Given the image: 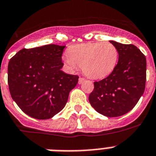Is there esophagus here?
Wrapping results in <instances>:
<instances>
[{
    "label": "esophagus",
    "mask_w": 156,
    "mask_h": 156,
    "mask_svg": "<svg viewBox=\"0 0 156 156\" xmlns=\"http://www.w3.org/2000/svg\"><path fill=\"white\" fill-rule=\"evenodd\" d=\"M86 81V79L83 78H79V79H78V84H82L83 82Z\"/></svg>",
    "instance_id": "1"
}]
</instances>
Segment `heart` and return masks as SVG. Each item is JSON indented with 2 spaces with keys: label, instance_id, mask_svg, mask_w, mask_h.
Segmentation results:
<instances>
[{
  "label": "heart",
  "instance_id": "heart-1",
  "mask_svg": "<svg viewBox=\"0 0 156 156\" xmlns=\"http://www.w3.org/2000/svg\"><path fill=\"white\" fill-rule=\"evenodd\" d=\"M64 62L70 69L82 66V71L93 79L109 75L118 61L117 48L109 42H90L75 44L68 48Z\"/></svg>",
  "mask_w": 156,
  "mask_h": 156
}]
</instances>
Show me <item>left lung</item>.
Returning <instances> with one entry per match:
<instances>
[{
    "label": "left lung",
    "mask_w": 156,
    "mask_h": 156,
    "mask_svg": "<svg viewBox=\"0 0 156 156\" xmlns=\"http://www.w3.org/2000/svg\"><path fill=\"white\" fill-rule=\"evenodd\" d=\"M109 42L117 48L118 62L107 78L94 82L89 101L98 112L116 117L132 110L144 92L147 62L136 46Z\"/></svg>",
    "instance_id": "left-lung-1"
}]
</instances>
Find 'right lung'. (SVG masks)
I'll return each mask as SVG.
<instances>
[{
  "instance_id": "1",
  "label": "right lung",
  "mask_w": 156,
  "mask_h": 156,
  "mask_svg": "<svg viewBox=\"0 0 156 156\" xmlns=\"http://www.w3.org/2000/svg\"><path fill=\"white\" fill-rule=\"evenodd\" d=\"M64 48L55 44L23 48L9 61L8 84L11 97L31 117L47 120L57 114L78 83V75L61 70Z\"/></svg>"
}]
</instances>
